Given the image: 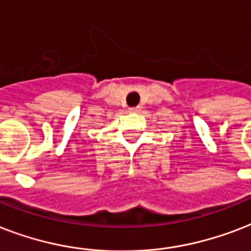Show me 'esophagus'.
Returning <instances> with one entry per match:
<instances>
[{"label":"esophagus","instance_id":"1","mask_svg":"<svg viewBox=\"0 0 251 251\" xmlns=\"http://www.w3.org/2000/svg\"><path fill=\"white\" fill-rule=\"evenodd\" d=\"M129 111H131V112H139V111H141V107H140V106H137V107H132V108H129Z\"/></svg>","mask_w":251,"mask_h":251}]
</instances>
